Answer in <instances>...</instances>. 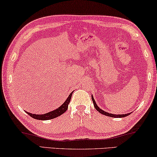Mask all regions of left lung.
Returning a JSON list of instances; mask_svg holds the SVG:
<instances>
[{"mask_svg":"<svg viewBox=\"0 0 157 157\" xmlns=\"http://www.w3.org/2000/svg\"><path fill=\"white\" fill-rule=\"evenodd\" d=\"M92 101H93L94 108H95V109L98 110V111L100 112V113L102 114L105 116H108V117H114V118H121V117H127L128 115H129V114L132 113V112H130V113H127V114H114L109 113V112H107L104 111V110H102V109H101L100 108L98 107V105H97V103L95 102V100H94V99L93 98V96H92Z\"/></svg>","mask_w":157,"mask_h":157,"instance_id":"8db88e82","label":"left lung"}]
</instances>
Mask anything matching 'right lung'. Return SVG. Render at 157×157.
<instances>
[{
  "mask_svg": "<svg viewBox=\"0 0 157 157\" xmlns=\"http://www.w3.org/2000/svg\"><path fill=\"white\" fill-rule=\"evenodd\" d=\"M72 93H73V92H72L71 93L69 94V96L67 97V100L65 101V102H64L63 105L59 106L58 108H57L56 109L53 110V111H51L43 114H35L30 113V112H26V113H27L28 115L31 117L38 120H52V119L57 117L60 116L61 114L65 113V112L67 111L68 108V105H69L70 100H71Z\"/></svg>",
  "mask_w": 157,
  "mask_h": 157,
  "instance_id": "add662e5",
  "label": "right lung"
}]
</instances>
